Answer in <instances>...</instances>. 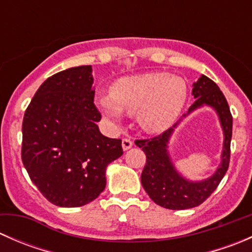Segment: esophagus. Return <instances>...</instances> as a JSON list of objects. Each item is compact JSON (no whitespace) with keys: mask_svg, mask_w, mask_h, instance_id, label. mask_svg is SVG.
Instances as JSON below:
<instances>
[{"mask_svg":"<svg viewBox=\"0 0 252 252\" xmlns=\"http://www.w3.org/2000/svg\"><path fill=\"white\" fill-rule=\"evenodd\" d=\"M131 146H133V141H131L130 139L124 138L123 140H122V147H123L124 151H126V150H129Z\"/></svg>","mask_w":252,"mask_h":252,"instance_id":"34e87169","label":"esophagus"}]
</instances>
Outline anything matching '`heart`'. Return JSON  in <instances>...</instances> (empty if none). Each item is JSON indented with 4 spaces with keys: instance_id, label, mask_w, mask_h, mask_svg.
Returning a JSON list of instances; mask_svg holds the SVG:
<instances>
[{
    "instance_id": "b5f03b06",
    "label": "heart",
    "mask_w": 252,
    "mask_h": 252,
    "mask_svg": "<svg viewBox=\"0 0 252 252\" xmlns=\"http://www.w3.org/2000/svg\"><path fill=\"white\" fill-rule=\"evenodd\" d=\"M188 100V84L169 73H144L114 81L111 93L100 95L97 105L108 118L119 121L123 112L136 113L139 124L149 131L168 128Z\"/></svg>"
}]
</instances>
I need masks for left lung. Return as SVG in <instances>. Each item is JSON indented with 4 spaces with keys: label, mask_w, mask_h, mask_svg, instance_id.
<instances>
[{
    "label": "left lung",
    "mask_w": 252,
    "mask_h": 252,
    "mask_svg": "<svg viewBox=\"0 0 252 252\" xmlns=\"http://www.w3.org/2000/svg\"><path fill=\"white\" fill-rule=\"evenodd\" d=\"M192 86V95L196 100L183 117L201 106H210L217 112L224 134L222 161L215 174L201 182H191L175 169L167 147L174 128L182 119L159 135L135 141L136 146L141 147L146 155V164L141 173L142 187L155 204L169 210H187L201 205L217 189L229 167L233 117L227 100L217 84L206 75H201Z\"/></svg>",
    "instance_id": "8db88e82"
}]
</instances>
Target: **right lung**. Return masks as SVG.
<instances>
[{"label": "right lung", "mask_w": 252, "mask_h": 252, "mask_svg": "<svg viewBox=\"0 0 252 252\" xmlns=\"http://www.w3.org/2000/svg\"><path fill=\"white\" fill-rule=\"evenodd\" d=\"M91 65L69 68L41 84L23 119L22 161L51 204L79 207L106 187V168L123 155L121 139L100 133Z\"/></svg>", "instance_id": "right-lung-1"}]
</instances>
